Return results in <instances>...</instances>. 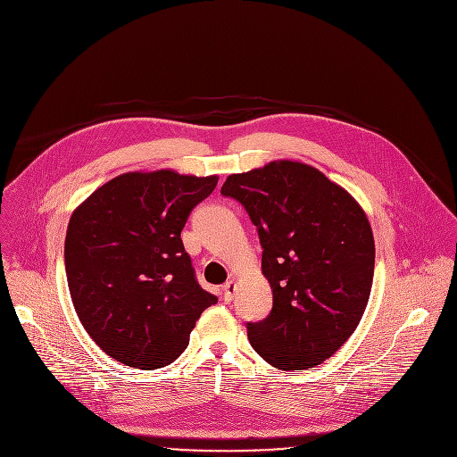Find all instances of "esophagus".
<instances>
[{"instance_id":"34e87169","label":"esophagus","mask_w":457,"mask_h":457,"mask_svg":"<svg viewBox=\"0 0 457 457\" xmlns=\"http://www.w3.org/2000/svg\"><path fill=\"white\" fill-rule=\"evenodd\" d=\"M234 290H236V283H234V281H227V283L221 287V292H223V299H225L227 303H230V301H232Z\"/></svg>"}]
</instances>
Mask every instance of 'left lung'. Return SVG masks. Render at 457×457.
Wrapping results in <instances>:
<instances>
[{"instance_id": "8db88e82", "label": "left lung", "mask_w": 457, "mask_h": 457, "mask_svg": "<svg viewBox=\"0 0 457 457\" xmlns=\"http://www.w3.org/2000/svg\"><path fill=\"white\" fill-rule=\"evenodd\" d=\"M221 195L255 225L273 294L270 315L246 322L252 347L283 371L319 366L368 306L375 241L366 214L320 170L290 160L230 174Z\"/></svg>"}]
</instances>
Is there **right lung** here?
<instances>
[{
	"label": "right lung",
	"mask_w": 457,
	"mask_h": 457,
	"mask_svg": "<svg viewBox=\"0 0 457 457\" xmlns=\"http://www.w3.org/2000/svg\"><path fill=\"white\" fill-rule=\"evenodd\" d=\"M218 176L126 172L99 187L70 218L64 266L87 335L137 370L169 366L218 299L205 292L181 243L193 209Z\"/></svg>",
	"instance_id": "right-lung-1"
}]
</instances>
